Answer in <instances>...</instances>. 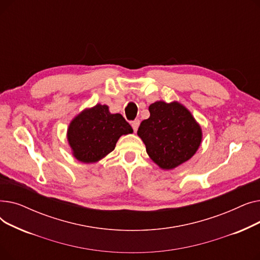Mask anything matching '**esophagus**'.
<instances>
[{
  "label": "esophagus",
  "mask_w": 260,
  "mask_h": 260,
  "mask_svg": "<svg viewBox=\"0 0 260 260\" xmlns=\"http://www.w3.org/2000/svg\"><path fill=\"white\" fill-rule=\"evenodd\" d=\"M139 124H140V120L139 119H136L132 122V127L134 129V132H137L138 127H139Z\"/></svg>",
  "instance_id": "obj_1"
}]
</instances>
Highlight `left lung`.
Masks as SVG:
<instances>
[{
    "label": "left lung",
    "mask_w": 260,
    "mask_h": 260,
    "mask_svg": "<svg viewBox=\"0 0 260 260\" xmlns=\"http://www.w3.org/2000/svg\"><path fill=\"white\" fill-rule=\"evenodd\" d=\"M151 116L138 128L146 152L165 170H172L192 157L201 142V128L181 104L158 101L149 105Z\"/></svg>",
    "instance_id": "obj_1"
}]
</instances>
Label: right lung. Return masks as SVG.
Here are the masks:
<instances>
[{
  "label": "right lung",
  "mask_w": 260,
  "mask_h": 260,
  "mask_svg": "<svg viewBox=\"0 0 260 260\" xmlns=\"http://www.w3.org/2000/svg\"><path fill=\"white\" fill-rule=\"evenodd\" d=\"M129 133L133 128L122 115H113L106 105L98 104L72 121L67 136L75 157L91 163L113 152L120 136Z\"/></svg>",
  "instance_id": "1"
}]
</instances>
